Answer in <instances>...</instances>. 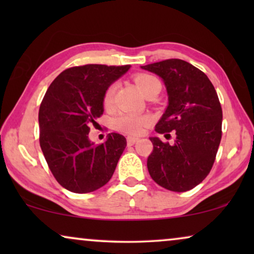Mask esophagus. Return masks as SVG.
<instances>
[{
	"instance_id": "esophagus-1",
	"label": "esophagus",
	"mask_w": 254,
	"mask_h": 254,
	"mask_svg": "<svg viewBox=\"0 0 254 254\" xmlns=\"http://www.w3.org/2000/svg\"><path fill=\"white\" fill-rule=\"evenodd\" d=\"M137 141H138L137 137H131V136H128L127 137V144L128 145H133V144L136 143Z\"/></svg>"
}]
</instances>
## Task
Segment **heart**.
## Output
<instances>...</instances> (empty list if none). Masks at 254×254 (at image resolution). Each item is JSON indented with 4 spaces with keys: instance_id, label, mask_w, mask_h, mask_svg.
I'll return each mask as SVG.
<instances>
[{
    "instance_id": "heart-1",
    "label": "heart",
    "mask_w": 254,
    "mask_h": 254,
    "mask_svg": "<svg viewBox=\"0 0 254 254\" xmlns=\"http://www.w3.org/2000/svg\"><path fill=\"white\" fill-rule=\"evenodd\" d=\"M135 85L142 95L145 96L149 90L161 83L155 76L149 74H136L133 77ZM116 91V85L107 86L103 96V105L105 109H110L113 103V96ZM151 124L150 116H137V114H121L114 119V128L128 135H140L148 125Z\"/></svg>"
}]
</instances>
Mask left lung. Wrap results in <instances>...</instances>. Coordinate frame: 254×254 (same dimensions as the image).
<instances>
[{
	"instance_id": "1",
	"label": "left lung",
	"mask_w": 254,
	"mask_h": 254,
	"mask_svg": "<svg viewBox=\"0 0 254 254\" xmlns=\"http://www.w3.org/2000/svg\"><path fill=\"white\" fill-rule=\"evenodd\" d=\"M163 78L169 105L155 130L175 143L150 137L154 149L147 166L159 186L173 192L195 187L210 172L222 137V107L216 90L203 71L189 62L169 59L142 65Z\"/></svg>"
}]
</instances>
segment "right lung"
<instances>
[{
  "instance_id": "add662e5",
  "label": "right lung",
  "mask_w": 254,
  "mask_h": 254,
  "mask_svg": "<svg viewBox=\"0 0 254 254\" xmlns=\"http://www.w3.org/2000/svg\"><path fill=\"white\" fill-rule=\"evenodd\" d=\"M129 68V64L68 68L45 93L39 109L40 147L54 178L65 190L90 193L112 178L126 138L111 133L104 143L95 144L88 134L104 112L107 86Z\"/></svg>"
}]
</instances>
